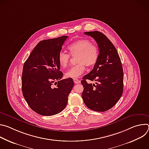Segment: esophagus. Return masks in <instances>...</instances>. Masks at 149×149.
Here are the masks:
<instances>
[{"label": "esophagus", "mask_w": 149, "mask_h": 149, "mask_svg": "<svg viewBox=\"0 0 149 149\" xmlns=\"http://www.w3.org/2000/svg\"><path fill=\"white\" fill-rule=\"evenodd\" d=\"M73 80H74V82L75 84H79V83H80V82H81L80 80H79V79H77V78H74Z\"/></svg>", "instance_id": "esophagus-1"}]
</instances>
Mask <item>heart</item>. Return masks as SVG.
<instances>
[{
    "instance_id": "1",
    "label": "heart",
    "mask_w": 149,
    "mask_h": 149,
    "mask_svg": "<svg viewBox=\"0 0 149 149\" xmlns=\"http://www.w3.org/2000/svg\"><path fill=\"white\" fill-rule=\"evenodd\" d=\"M68 49L71 56L77 55V63L78 64L72 67L66 72L65 75L67 78H78L86 70V65L87 67H92L98 61V48L88 39L77 40L70 44ZM70 59L71 56L65 52L61 51L58 54V62L59 66L62 68L67 67Z\"/></svg>"
}]
</instances>
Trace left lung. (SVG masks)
<instances>
[{"mask_svg":"<svg viewBox=\"0 0 149 149\" xmlns=\"http://www.w3.org/2000/svg\"><path fill=\"white\" fill-rule=\"evenodd\" d=\"M93 38L99 48V56L93 70L81 81L83 101L90 109L105 111L117 102L123 91V70L117 51L109 39L99 31L84 33ZM87 79L96 81L88 84Z\"/></svg>","mask_w":149,"mask_h":149,"instance_id":"1","label":"left lung"}]
</instances>
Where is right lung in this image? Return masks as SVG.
<instances>
[{"label":"right lung","mask_w":149,"mask_h":149,"mask_svg":"<svg viewBox=\"0 0 149 149\" xmlns=\"http://www.w3.org/2000/svg\"><path fill=\"white\" fill-rule=\"evenodd\" d=\"M68 36L39 42L24 63L22 76L23 95L36 113L51 116L61 112L74 86L72 78L61 79L58 55ZM56 85L54 87L53 84Z\"/></svg>","instance_id":"right-lung-1"}]
</instances>
